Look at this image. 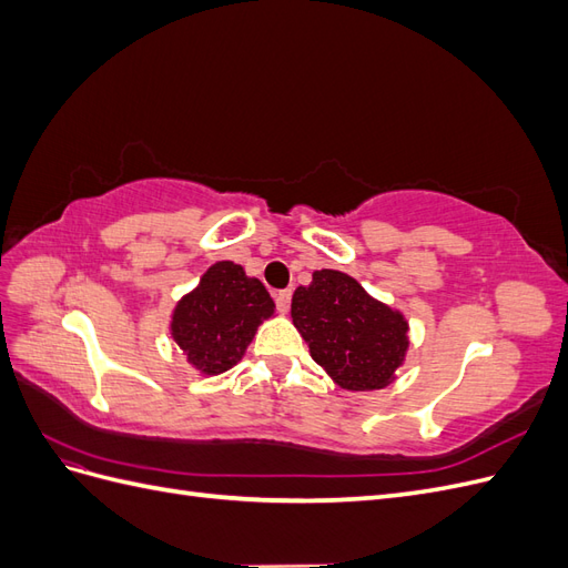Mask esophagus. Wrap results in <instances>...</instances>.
I'll list each match as a JSON object with an SVG mask.
<instances>
[{"label":"esophagus","mask_w":568,"mask_h":568,"mask_svg":"<svg viewBox=\"0 0 568 568\" xmlns=\"http://www.w3.org/2000/svg\"><path fill=\"white\" fill-rule=\"evenodd\" d=\"M274 303H277V311L280 313H286L288 305H291V291L288 288L277 291V294H274Z\"/></svg>","instance_id":"34e87169"}]
</instances>
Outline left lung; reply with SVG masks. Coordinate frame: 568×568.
<instances>
[{
	"label": "left lung",
	"instance_id": "1",
	"mask_svg": "<svg viewBox=\"0 0 568 568\" xmlns=\"http://www.w3.org/2000/svg\"><path fill=\"white\" fill-rule=\"evenodd\" d=\"M291 317L315 363L346 390L386 388L409 346L403 313L338 270L313 272V282L294 291Z\"/></svg>",
	"mask_w": 568,
	"mask_h": 568
}]
</instances>
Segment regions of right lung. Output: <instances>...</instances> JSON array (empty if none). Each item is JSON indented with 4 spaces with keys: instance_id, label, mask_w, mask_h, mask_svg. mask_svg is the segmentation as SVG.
Wrapping results in <instances>:
<instances>
[{
    "instance_id": "right-lung-1",
    "label": "right lung",
    "mask_w": 568,
    "mask_h": 568,
    "mask_svg": "<svg viewBox=\"0 0 568 568\" xmlns=\"http://www.w3.org/2000/svg\"><path fill=\"white\" fill-rule=\"evenodd\" d=\"M272 315L274 301L263 282L246 277L242 265L220 261L175 305L170 334L189 365L215 376L244 357L257 326Z\"/></svg>"
}]
</instances>
